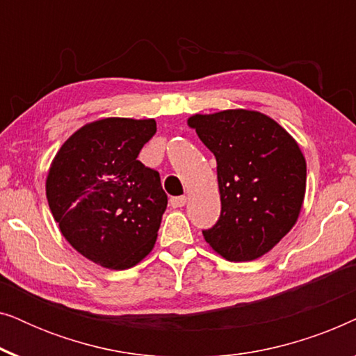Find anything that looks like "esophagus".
Here are the masks:
<instances>
[{
	"label": "esophagus",
	"mask_w": 356,
	"mask_h": 356,
	"mask_svg": "<svg viewBox=\"0 0 356 356\" xmlns=\"http://www.w3.org/2000/svg\"><path fill=\"white\" fill-rule=\"evenodd\" d=\"M184 204H186V197H184V196H177V197L170 199V206H172L173 209L183 207Z\"/></svg>",
	"instance_id": "esophagus-1"
}]
</instances>
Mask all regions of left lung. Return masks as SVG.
<instances>
[{
  "label": "left lung",
  "mask_w": 356,
  "mask_h": 356,
  "mask_svg": "<svg viewBox=\"0 0 356 356\" xmlns=\"http://www.w3.org/2000/svg\"><path fill=\"white\" fill-rule=\"evenodd\" d=\"M188 124L216 155L222 211L204 240L227 261L269 252L298 220L306 160L296 140L264 113L223 110Z\"/></svg>",
  "instance_id": "8db88e82"
}]
</instances>
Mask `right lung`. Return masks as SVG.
<instances>
[{
    "label": "right lung",
    "mask_w": 356,
    "mask_h": 356,
    "mask_svg": "<svg viewBox=\"0 0 356 356\" xmlns=\"http://www.w3.org/2000/svg\"><path fill=\"white\" fill-rule=\"evenodd\" d=\"M155 120L104 118L77 129L53 159L47 199L63 236L106 269H129L152 251L167 194L138 160Z\"/></svg>",
    "instance_id": "obj_1"
}]
</instances>
